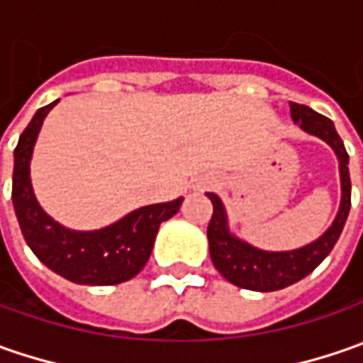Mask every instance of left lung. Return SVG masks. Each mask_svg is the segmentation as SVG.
Here are the masks:
<instances>
[{"mask_svg":"<svg viewBox=\"0 0 363 363\" xmlns=\"http://www.w3.org/2000/svg\"><path fill=\"white\" fill-rule=\"evenodd\" d=\"M289 105H291V117L295 123H299L301 129L328 141L340 160L342 206L329 230L319 240H315L309 246H303L299 250H289V252L258 250L255 246L236 240L228 234L224 206L216 194H208V198L214 206V212L208 224V242H210V257H212L214 267L232 285L250 289V291H262V293L285 289L305 279L309 272H313L323 262V258L333 250L345 226L350 206H352V182H350V169H347L350 155L331 119L299 103H289Z\"/></svg>","mask_w":363,"mask_h":363,"instance_id":"1","label":"left lung"}]
</instances>
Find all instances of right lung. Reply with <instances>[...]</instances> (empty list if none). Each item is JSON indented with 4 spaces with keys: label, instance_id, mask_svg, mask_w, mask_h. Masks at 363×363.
<instances>
[{
    "label": "right lung",
    "instance_id": "1",
    "mask_svg": "<svg viewBox=\"0 0 363 363\" xmlns=\"http://www.w3.org/2000/svg\"><path fill=\"white\" fill-rule=\"evenodd\" d=\"M58 101L38 108L23 129L13 153L11 200L21 234L35 257L50 271L78 285H117L133 279L149 260L161 222L177 214L182 198L167 203H153L131 212L117 224L96 232H72L35 202L30 184V157L42 121Z\"/></svg>",
    "mask_w": 363,
    "mask_h": 363
}]
</instances>
